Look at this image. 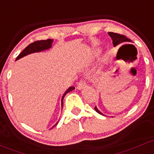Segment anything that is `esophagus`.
I'll use <instances>...</instances> for the list:
<instances>
[{
	"label": "esophagus",
	"instance_id": "34e87169",
	"mask_svg": "<svg viewBox=\"0 0 154 154\" xmlns=\"http://www.w3.org/2000/svg\"><path fill=\"white\" fill-rule=\"evenodd\" d=\"M87 86V84H86L85 82H84V81H80V82H79L77 84V89L78 90H82V89L84 88V87Z\"/></svg>",
	"mask_w": 154,
	"mask_h": 154
}]
</instances>
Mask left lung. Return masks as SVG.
I'll return each instance as SVG.
<instances>
[{"instance_id":"8db88e82","label":"left lung","mask_w":154,"mask_h":154,"mask_svg":"<svg viewBox=\"0 0 154 154\" xmlns=\"http://www.w3.org/2000/svg\"><path fill=\"white\" fill-rule=\"evenodd\" d=\"M108 34L110 36V37L112 38V42H113L114 47H116V46L120 44L126 43V42H131V40L130 39L127 38L125 36L122 35V34H116V33H113V32H109ZM95 110L96 111L97 113L100 114V115H104L97 108V106L95 107Z\"/></svg>"}]
</instances>
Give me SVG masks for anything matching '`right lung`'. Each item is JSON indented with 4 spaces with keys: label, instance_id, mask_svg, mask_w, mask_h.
Listing matches in <instances>:
<instances>
[{
    "label": "right lung",
    "instance_id": "right-lung-1",
    "mask_svg": "<svg viewBox=\"0 0 154 154\" xmlns=\"http://www.w3.org/2000/svg\"><path fill=\"white\" fill-rule=\"evenodd\" d=\"M54 42V40L51 39H46V40H40V41H36V42H32L30 45L27 46L26 48L24 49L20 54H19V56L17 57L16 60H18V59H21V58L26 57V56L29 55V54H33V53H38V52H41V51H46V50H48L50 49L51 47H52V43ZM75 89L74 87H70L67 90L64 92V93L63 94L62 97V100H61V102H62V109L63 108V99L64 96L67 95L68 92H71ZM59 121L57 122V123L55 124L54 125H53V127L51 128H54V126L57 125Z\"/></svg>",
    "mask_w": 154,
    "mask_h": 154
}]
</instances>
